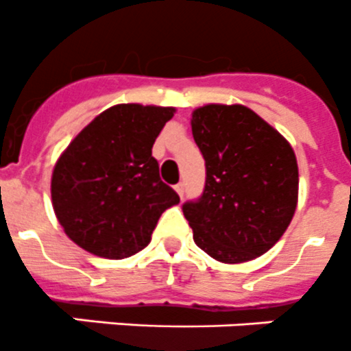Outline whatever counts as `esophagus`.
I'll list each match as a JSON object with an SVG mask.
<instances>
[{
    "label": "esophagus",
    "instance_id": "1",
    "mask_svg": "<svg viewBox=\"0 0 351 351\" xmlns=\"http://www.w3.org/2000/svg\"><path fill=\"white\" fill-rule=\"evenodd\" d=\"M176 191H178L179 197H184V184L182 182H179V184H176Z\"/></svg>",
    "mask_w": 351,
    "mask_h": 351
}]
</instances>
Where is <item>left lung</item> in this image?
Instances as JSON below:
<instances>
[{"instance_id": "8db88e82", "label": "left lung", "mask_w": 351, "mask_h": 351, "mask_svg": "<svg viewBox=\"0 0 351 351\" xmlns=\"http://www.w3.org/2000/svg\"><path fill=\"white\" fill-rule=\"evenodd\" d=\"M191 130L205 160V188L182 204L193 240L223 263L271 249L294 215L298 162L291 144L245 106L208 104Z\"/></svg>"}]
</instances>
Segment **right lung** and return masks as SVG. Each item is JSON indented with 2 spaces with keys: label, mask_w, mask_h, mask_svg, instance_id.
Listing matches in <instances>:
<instances>
[{
  "label": "right lung",
  "mask_w": 351,
  "mask_h": 351,
  "mask_svg": "<svg viewBox=\"0 0 351 351\" xmlns=\"http://www.w3.org/2000/svg\"><path fill=\"white\" fill-rule=\"evenodd\" d=\"M173 108L118 104L67 146L51 176V204L82 249L123 259L143 250L160 215L179 195L160 179L151 154Z\"/></svg>",
  "instance_id": "right-lung-1"
}]
</instances>
